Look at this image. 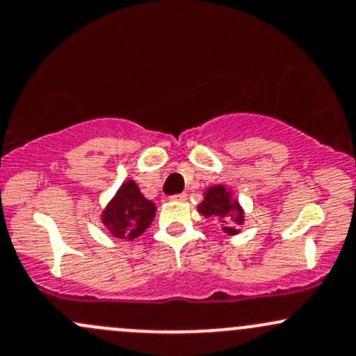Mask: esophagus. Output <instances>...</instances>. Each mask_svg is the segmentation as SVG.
I'll list each match as a JSON object with an SVG mask.
<instances>
[{
	"instance_id": "1",
	"label": "esophagus",
	"mask_w": 356,
	"mask_h": 356,
	"mask_svg": "<svg viewBox=\"0 0 356 356\" xmlns=\"http://www.w3.org/2000/svg\"><path fill=\"white\" fill-rule=\"evenodd\" d=\"M171 200H175V202H185V200H186V193L173 195V197H171Z\"/></svg>"
}]
</instances>
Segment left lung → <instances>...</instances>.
<instances>
[{
	"mask_svg": "<svg viewBox=\"0 0 356 356\" xmlns=\"http://www.w3.org/2000/svg\"><path fill=\"white\" fill-rule=\"evenodd\" d=\"M197 210L205 219L219 220L222 231L229 236L238 234L239 225L244 224V210L232 190L225 185L209 186Z\"/></svg>",
	"mask_w": 356,
	"mask_h": 356,
	"instance_id": "left-lung-1",
	"label": "left lung"
}]
</instances>
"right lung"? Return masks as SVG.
Instances as JSON below:
<instances>
[{"label": "right lung", "mask_w": 356, "mask_h": 356, "mask_svg": "<svg viewBox=\"0 0 356 356\" xmlns=\"http://www.w3.org/2000/svg\"><path fill=\"white\" fill-rule=\"evenodd\" d=\"M154 216L156 205L140 193L134 179H127L103 209L102 222L115 238L132 241L146 231Z\"/></svg>", "instance_id": "obj_1"}]
</instances>
